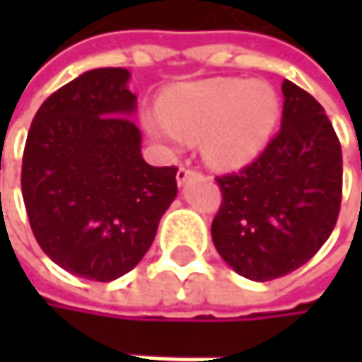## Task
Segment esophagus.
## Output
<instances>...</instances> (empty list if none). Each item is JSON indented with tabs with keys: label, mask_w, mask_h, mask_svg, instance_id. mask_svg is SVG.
Here are the masks:
<instances>
[{
	"label": "esophagus",
	"mask_w": 362,
	"mask_h": 362,
	"mask_svg": "<svg viewBox=\"0 0 362 362\" xmlns=\"http://www.w3.org/2000/svg\"><path fill=\"white\" fill-rule=\"evenodd\" d=\"M194 176H199V172L194 170V168H190V165H182L180 170H178V174H176V180L178 184H186V182L190 180V178H194Z\"/></svg>",
	"instance_id": "34e87169"
}]
</instances>
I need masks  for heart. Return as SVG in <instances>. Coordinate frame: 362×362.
Masks as SVG:
<instances>
[{"instance_id": "b5f03b06", "label": "heart", "mask_w": 362, "mask_h": 362, "mask_svg": "<svg viewBox=\"0 0 362 362\" xmlns=\"http://www.w3.org/2000/svg\"><path fill=\"white\" fill-rule=\"evenodd\" d=\"M281 100L264 81L239 77L182 83L163 98V110H146L144 129L165 146L203 138V155L218 168L253 161L270 142Z\"/></svg>"}]
</instances>
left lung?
Masks as SVG:
<instances>
[{
	"label": "left lung",
	"instance_id": "1",
	"mask_svg": "<svg viewBox=\"0 0 362 362\" xmlns=\"http://www.w3.org/2000/svg\"><path fill=\"white\" fill-rule=\"evenodd\" d=\"M281 132L264 153L216 182L222 205L211 239L241 276L272 281L306 264L323 247L339 216L341 146L323 107L283 81Z\"/></svg>",
	"mask_w": 362,
	"mask_h": 362
}]
</instances>
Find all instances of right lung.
<instances>
[{"mask_svg":"<svg viewBox=\"0 0 362 362\" xmlns=\"http://www.w3.org/2000/svg\"><path fill=\"white\" fill-rule=\"evenodd\" d=\"M127 69H94L37 110L23 155V199L37 243L66 272L115 281L155 241L178 194L176 168L142 159Z\"/></svg>","mask_w":362,"mask_h":362,"instance_id":"add662e5","label":"right lung"}]
</instances>
